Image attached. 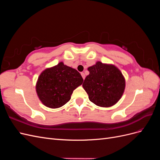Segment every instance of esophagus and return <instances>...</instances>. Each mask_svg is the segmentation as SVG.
<instances>
[{"instance_id":"34e87169","label":"esophagus","mask_w":160,"mask_h":160,"mask_svg":"<svg viewBox=\"0 0 160 160\" xmlns=\"http://www.w3.org/2000/svg\"><path fill=\"white\" fill-rule=\"evenodd\" d=\"M81 75L82 77H83V79H85V73H84V72H81Z\"/></svg>"}]
</instances>
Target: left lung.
Wrapping results in <instances>:
<instances>
[{
  "label": "left lung",
  "instance_id": "obj_1",
  "mask_svg": "<svg viewBox=\"0 0 160 160\" xmlns=\"http://www.w3.org/2000/svg\"><path fill=\"white\" fill-rule=\"evenodd\" d=\"M83 87L92 103L108 108L115 104L122 98L125 82L121 71L114 65L98 62L88 68Z\"/></svg>",
  "mask_w": 160,
  "mask_h": 160
}]
</instances>
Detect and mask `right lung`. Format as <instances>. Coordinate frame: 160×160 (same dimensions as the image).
Segmentation results:
<instances>
[{"instance_id":"1","label":"right lung","mask_w":160,"mask_h":160,"mask_svg":"<svg viewBox=\"0 0 160 160\" xmlns=\"http://www.w3.org/2000/svg\"><path fill=\"white\" fill-rule=\"evenodd\" d=\"M83 81L78 71L61 62L40 75L36 85L37 93L47 107L59 108L68 102L72 91Z\"/></svg>"}]
</instances>
